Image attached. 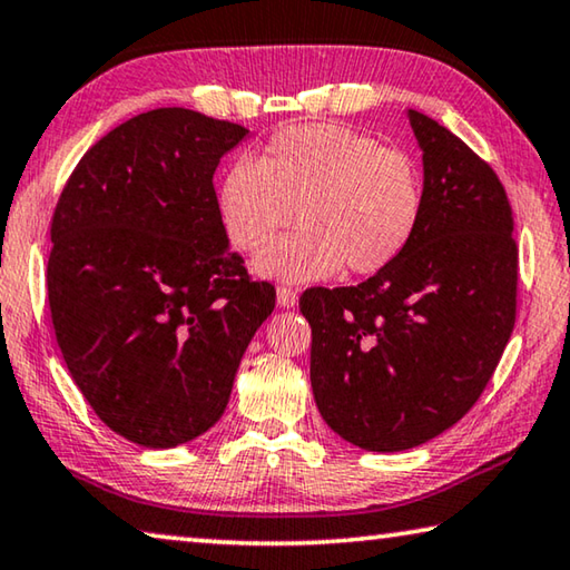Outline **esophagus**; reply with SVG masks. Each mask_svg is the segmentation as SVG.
<instances>
[{
    "label": "esophagus",
    "instance_id": "34e87169",
    "mask_svg": "<svg viewBox=\"0 0 570 570\" xmlns=\"http://www.w3.org/2000/svg\"><path fill=\"white\" fill-rule=\"evenodd\" d=\"M276 296H278V304L282 306H294L296 299H299V292H296L294 286H278L276 288Z\"/></svg>",
    "mask_w": 570,
    "mask_h": 570
}]
</instances>
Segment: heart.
Here are the masks:
<instances>
[{"label":"heart","instance_id":"obj_1","mask_svg":"<svg viewBox=\"0 0 570 570\" xmlns=\"http://www.w3.org/2000/svg\"><path fill=\"white\" fill-rule=\"evenodd\" d=\"M301 230L267 243L293 219ZM218 210L233 248L256 253V271L286 282H317L345 266L373 276L411 246L423 215L415 161L342 124H296L276 131L258 161L238 159L223 175Z\"/></svg>","mask_w":570,"mask_h":570}]
</instances>
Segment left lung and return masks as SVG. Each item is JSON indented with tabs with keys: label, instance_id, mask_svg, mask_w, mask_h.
Returning <instances> with one entry per match:
<instances>
[{
	"label": "left lung",
	"instance_id": "1",
	"mask_svg": "<svg viewBox=\"0 0 570 570\" xmlns=\"http://www.w3.org/2000/svg\"><path fill=\"white\" fill-rule=\"evenodd\" d=\"M423 215L403 256L357 286L306 288L322 419L367 451H403L480 401L518 314V243L504 185L439 121L409 111Z\"/></svg>",
	"mask_w": 570,
	"mask_h": 570
}]
</instances>
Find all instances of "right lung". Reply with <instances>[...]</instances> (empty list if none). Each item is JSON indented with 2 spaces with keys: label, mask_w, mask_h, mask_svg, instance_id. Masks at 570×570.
<instances>
[{
  "label": "right lung",
  "mask_w": 570,
  "mask_h": 570,
  "mask_svg": "<svg viewBox=\"0 0 570 570\" xmlns=\"http://www.w3.org/2000/svg\"><path fill=\"white\" fill-rule=\"evenodd\" d=\"M246 129L155 108L90 147L50 223L62 360L108 429L147 449L200 436L228 405L276 288L228 250L213 175Z\"/></svg>",
  "instance_id": "obj_1"
}]
</instances>
